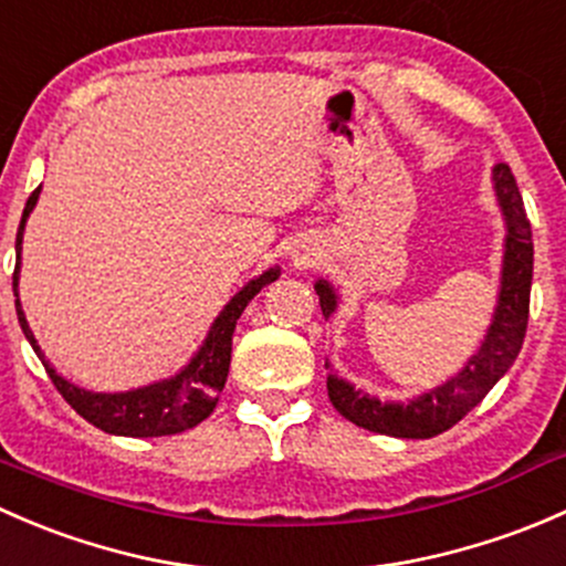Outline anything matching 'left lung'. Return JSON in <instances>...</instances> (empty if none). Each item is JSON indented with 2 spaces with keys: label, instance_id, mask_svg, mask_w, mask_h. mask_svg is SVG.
Wrapping results in <instances>:
<instances>
[{
  "label": "left lung",
  "instance_id": "obj_1",
  "mask_svg": "<svg viewBox=\"0 0 566 566\" xmlns=\"http://www.w3.org/2000/svg\"><path fill=\"white\" fill-rule=\"evenodd\" d=\"M493 185H496L501 212H504L506 220V250L504 270H501L499 307L485 335V343L455 378H450L447 384L430 389L428 395L406 406L381 403L378 398L357 392L352 384L343 381L329 370L326 392H329L332 406L348 422L373 430V433L398 436V439H433V436L458 424L465 413L474 409L521 354L528 326V296H532L534 272L532 226H528L521 190H517V182L506 163H499L493 168ZM316 294L318 302H322L324 318H329L337 305L335 291L326 281H318Z\"/></svg>",
  "mask_w": 566,
  "mask_h": 566
}]
</instances>
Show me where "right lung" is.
Returning a JSON list of instances; mask_svg holds the SVG:
<instances>
[{
	"mask_svg": "<svg viewBox=\"0 0 566 566\" xmlns=\"http://www.w3.org/2000/svg\"><path fill=\"white\" fill-rule=\"evenodd\" d=\"M38 196H40V188L29 196L27 207H23V214H21L19 234H15L13 291H15V313H19V324L23 335H27V340L32 343L34 354L43 359V352H40L32 329H29L27 316H23L21 302H19L23 223H27L29 212H32V207L38 203ZM277 275H281V272L270 270L244 285L240 294L223 307V313L214 318L201 352L190 359V365L179 373V376L149 384V387L133 389V392L106 395V392H86V389L65 381V378H62L60 373L43 359L45 373H49V378L54 381V387L60 389L62 398H65L67 403L86 419V422L106 430V433L133 436V439H149V436H174V433H182V430L196 428L198 422H203V419L212 413L214 406H218L220 392H223L226 387V376H229V365H231V335H234L237 318L242 316L248 302L253 300L264 285L277 281Z\"/></svg>",
	"mask_w": 566,
	"mask_h": 566,
	"instance_id": "add662e5",
	"label": "right lung"
}]
</instances>
